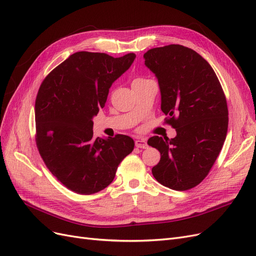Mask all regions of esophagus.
<instances>
[{
    "label": "esophagus",
    "mask_w": 256,
    "mask_h": 256,
    "mask_svg": "<svg viewBox=\"0 0 256 256\" xmlns=\"http://www.w3.org/2000/svg\"><path fill=\"white\" fill-rule=\"evenodd\" d=\"M136 146L138 147V148H147V142H146V140H136Z\"/></svg>",
    "instance_id": "34e87169"
}]
</instances>
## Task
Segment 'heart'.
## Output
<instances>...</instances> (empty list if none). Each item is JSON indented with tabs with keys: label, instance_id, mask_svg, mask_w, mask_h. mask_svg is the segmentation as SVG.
I'll use <instances>...</instances> for the list:
<instances>
[{
	"label": "heart",
	"instance_id": "1",
	"mask_svg": "<svg viewBox=\"0 0 256 256\" xmlns=\"http://www.w3.org/2000/svg\"><path fill=\"white\" fill-rule=\"evenodd\" d=\"M138 80H143V79H138Z\"/></svg>",
	"mask_w": 256,
	"mask_h": 256
}]
</instances>
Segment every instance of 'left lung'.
I'll return each instance as SVG.
<instances>
[{"mask_svg":"<svg viewBox=\"0 0 256 256\" xmlns=\"http://www.w3.org/2000/svg\"><path fill=\"white\" fill-rule=\"evenodd\" d=\"M144 60L158 79L166 122L176 129L174 138L154 136L147 141L161 154L152 173L170 189L189 190L207 176L226 141V95L212 66L190 48H154Z\"/></svg>","mask_w":256,"mask_h":256,"instance_id":"obj_1","label":"left lung"}]
</instances>
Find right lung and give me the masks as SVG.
I'll return each mask as SVG.
<instances>
[{"label": "right lung", "mask_w": 256, "mask_h": 256, "mask_svg": "<svg viewBox=\"0 0 256 256\" xmlns=\"http://www.w3.org/2000/svg\"><path fill=\"white\" fill-rule=\"evenodd\" d=\"M134 53L113 58L76 52L42 81L35 102L36 144L49 171L78 194L109 186L122 160L134 150L128 136L92 138V118L111 85L128 70Z\"/></svg>", "instance_id": "right-lung-1"}]
</instances>
